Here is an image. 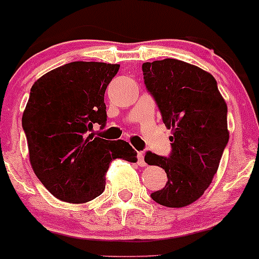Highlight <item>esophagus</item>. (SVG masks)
Wrapping results in <instances>:
<instances>
[{"mask_svg": "<svg viewBox=\"0 0 259 259\" xmlns=\"http://www.w3.org/2000/svg\"><path fill=\"white\" fill-rule=\"evenodd\" d=\"M138 163L139 166L141 167L146 166V163H145V160H144V152H138Z\"/></svg>", "mask_w": 259, "mask_h": 259, "instance_id": "34e87169", "label": "esophagus"}]
</instances>
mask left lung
Masks as SVG:
<instances>
[{"instance_id": "obj_1", "label": "left lung", "mask_w": 259, "mask_h": 259, "mask_svg": "<svg viewBox=\"0 0 259 259\" xmlns=\"http://www.w3.org/2000/svg\"><path fill=\"white\" fill-rule=\"evenodd\" d=\"M144 81L172 130L168 157L146 152L145 162L167 173L156 203L183 208L198 200L211 183L229 141L227 106L217 79L200 67L176 59L143 64Z\"/></svg>"}]
</instances>
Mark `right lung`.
Instances as JSON below:
<instances>
[{
	"instance_id": "1",
	"label": "right lung",
	"mask_w": 259,
	"mask_h": 259,
	"mask_svg": "<svg viewBox=\"0 0 259 259\" xmlns=\"http://www.w3.org/2000/svg\"><path fill=\"white\" fill-rule=\"evenodd\" d=\"M120 65L73 61L49 71L30 88L22 125L36 177L62 201L82 204L106 188L115 158L136 162L124 140L108 141L87 133L107 121L104 93Z\"/></svg>"
}]
</instances>
